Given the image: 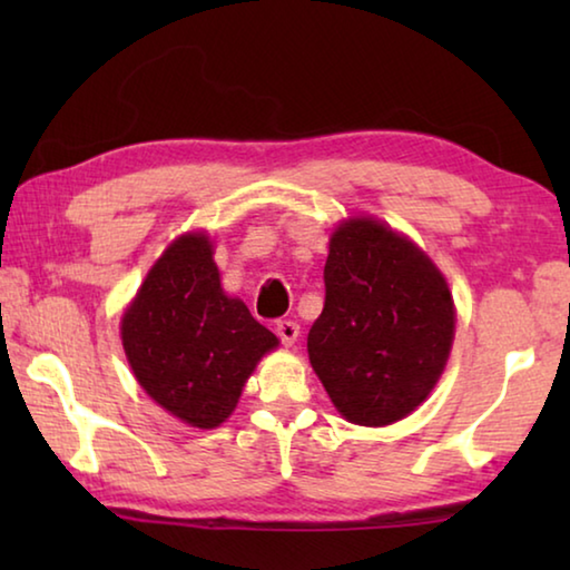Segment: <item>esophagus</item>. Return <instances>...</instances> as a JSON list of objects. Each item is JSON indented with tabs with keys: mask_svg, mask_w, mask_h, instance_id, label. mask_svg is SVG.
I'll return each instance as SVG.
<instances>
[{
	"mask_svg": "<svg viewBox=\"0 0 570 570\" xmlns=\"http://www.w3.org/2000/svg\"><path fill=\"white\" fill-rule=\"evenodd\" d=\"M276 336L278 340H282V344H286V346H292L294 342H296V336H298V324L296 322H292V320H282V322H276Z\"/></svg>",
	"mask_w": 570,
	"mask_h": 570,
	"instance_id": "34e87169",
	"label": "esophagus"
}]
</instances>
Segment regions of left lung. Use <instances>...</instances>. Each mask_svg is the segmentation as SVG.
<instances>
[{
  "label": "left lung",
  "instance_id": "left-lung-1",
  "mask_svg": "<svg viewBox=\"0 0 570 570\" xmlns=\"http://www.w3.org/2000/svg\"><path fill=\"white\" fill-rule=\"evenodd\" d=\"M324 288L306 346L334 407L366 428L407 417L435 387L455 334L445 278L412 240L352 218L332 236Z\"/></svg>",
  "mask_w": 570,
  "mask_h": 570
}]
</instances>
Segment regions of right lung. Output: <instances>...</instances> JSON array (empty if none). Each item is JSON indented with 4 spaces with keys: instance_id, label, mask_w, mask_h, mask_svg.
<instances>
[{
    "instance_id": "1",
    "label": "right lung",
    "mask_w": 570,
    "mask_h": 570,
    "mask_svg": "<svg viewBox=\"0 0 570 570\" xmlns=\"http://www.w3.org/2000/svg\"><path fill=\"white\" fill-rule=\"evenodd\" d=\"M276 344L240 298L224 294L204 234L168 246L122 316V346L140 387L204 430L234 412L248 374Z\"/></svg>"
}]
</instances>
